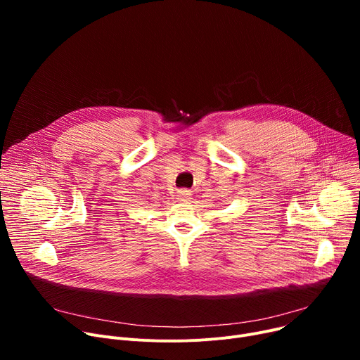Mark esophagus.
I'll list each match as a JSON object with an SVG mask.
<instances>
[{"mask_svg": "<svg viewBox=\"0 0 360 360\" xmlns=\"http://www.w3.org/2000/svg\"><path fill=\"white\" fill-rule=\"evenodd\" d=\"M190 197H191L190 190H178V200L179 201H186V200H190Z\"/></svg>", "mask_w": 360, "mask_h": 360, "instance_id": "esophagus-1", "label": "esophagus"}]
</instances>
